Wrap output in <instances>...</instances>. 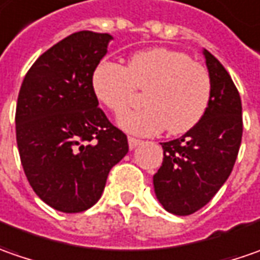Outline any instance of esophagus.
<instances>
[{
  "label": "esophagus",
  "instance_id": "34e87169",
  "mask_svg": "<svg viewBox=\"0 0 260 260\" xmlns=\"http://www.w3.org/2000/svg\"><path fill=\"white\" fill-rule=\"evenodd\" d=\"M142 141L138 138H134V137H129L128 138V144H129V149H135V148L138 147L139 144H141Z\"/></svg>",
  "mask_w": 260,
  "mask_h": 260
}]
</instances>
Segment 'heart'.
I'll list each match as a JSON object with an SVG mask.
<instances>
[{"mask_svg": "<svg viewBox=\"0 0 260 260\" xmlns=\"http://www.w3.org/2000/svg\"><path fill=\"white\" fill-rule=\"evenodd\" d=\"M98 101L115 115L123 113L137 89L145 108L119 118L122 129L137 135H155L166 129L181 135L202 121L210 102L211 82L207 69L183 51L149 47L131 54L125 68L99 63L92 75Z\"/></svg>", "mask_w": 260, "mask_h": 260, "instance_id": "1", "label": "heart"}]
</instances>
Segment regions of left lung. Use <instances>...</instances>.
<instances>
[{
    "instance_id": "1",
    "label": "left lung",
    "mask_w": 260,
    "mask_h": 260,
    "mask_svg": "<svg viewBox=\"0 0 260 260\" xmlns=\"http://www.w3.org/2000/svg\"><path fill=\"white\" fill-rule=\"evenodd\" d=\"M211 82L207 111L181 138L161 142L162 166L154 191L167 211L188 216L200 210L226 183L242 142V101L228 70L204 49Z\"/></svg>"
}]
</instances>
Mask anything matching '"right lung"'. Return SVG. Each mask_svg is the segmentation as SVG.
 Wrapping results in <instances>:
<instances>
[{
	"label": "right lung",
	"mask_w": 260,
	"mask_h": 260,
	"mask_svg": "<svg viewBox=\"0 0 260 260\" xmlns=\"http://www.w3.org/2000/svg\"><path fill=\"white\" fill-rule=\"evenodd\" d=\"M113 37L79 31L36 60L24 77L15 111L17 145L34 192L63 213L90 209L106 178L128 152L92 89V75Z\"/></svg>",
	"instance_id": "obj_1"
}]
</instances>
